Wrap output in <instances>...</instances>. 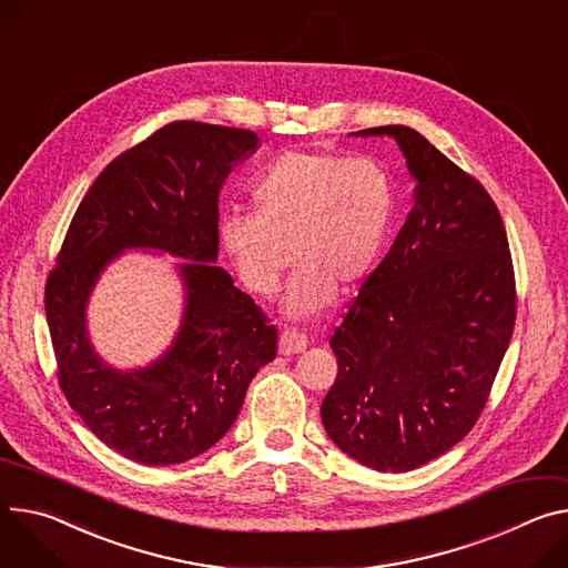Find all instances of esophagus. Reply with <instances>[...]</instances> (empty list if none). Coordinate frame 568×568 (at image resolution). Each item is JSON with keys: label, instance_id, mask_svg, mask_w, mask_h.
<instances>
[{"label": "esophagus", "instance_id": "34e87169", "mask_svg": "<svg viewBox=\"0 0 568 568\" xmlns=\"http://www.w3.org/2000/svg\"><path fill=\"white\" fill-rule=\"evenodd\" d=\"M307 348V335L298 328H287L283 331L281 335V342H278V351L283 355H294V353H301Z\"/></svg>", "mask_w": 568, "mask_h": 568}]
</instances>
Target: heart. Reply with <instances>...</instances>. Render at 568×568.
<instances>
[{"label":"heart","instance_id":"b5f03b06","mask_svg":"<svg viewBox=\"0 0 568 568\" xmlns=\"http://www.w3.org/2000/svg\"><path fill=\"white\" fill-rule=\"evenodd\" d=\"M253 213H226L220 240L242 283L272 296L298 267L287 307L296 317L324 307L333 292L363 283L387 246L396 217L389 172L369 156L287 149L248 187Z\"/></svg>","mask_w":568,"mask_h":568}]
</instances>
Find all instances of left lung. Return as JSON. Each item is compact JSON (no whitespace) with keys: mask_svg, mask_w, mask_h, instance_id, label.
Instances as JSON below:
<instances>
[{"mask_svg":"<svg viewBox=\"0 0 568 568\" xmlns=\"http://www.w3.org/2000/svg\"><path fill=\"white\" fill-rule=\"evenodd\" d=\"M417 179L415 209L331 337L328 437L359 464L403 474L476 426L517 322L507 233L494 199L419 131L387 124Z\"/></svg>","mask_w":568,"mask_h":568,"instance_id":"8db88e82","label":"left lung"}]
</instances>
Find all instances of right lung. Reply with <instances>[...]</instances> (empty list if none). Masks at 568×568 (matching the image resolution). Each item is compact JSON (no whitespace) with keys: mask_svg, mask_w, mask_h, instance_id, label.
I'll return each instance as SVG.
<instances>
[{"mask_svg":"<svg viewBox=\"0 0 568 568\" xmlns=\"http://www.w3.org/2000/svg\"><path fill=\"white\" fill-rule=\"evenodd\" d=\"M255 146L253 131L190 120L151 133L97 176L47 276L44 313L68 403L101 442L146 467L179 464L217 444L257 369L276 357V326L213 265L220 187ZM124 247L186 257V313L175 346L129 375L101 364L84 333L87 294Z\"/></svg>","mask_w":568,"mask_h":568,"instance_id":"right-lung-1","label":"right lung"}]
</instances>
